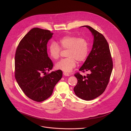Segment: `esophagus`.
Returning <instances> with one entry per match:
<instances>
[{
  "mask_svg": "<svg viewBox=\"0 0 131 131\" xmlns=\"http://www.w3.org/2000/svg\"><path fill=\"white\" fill-rule=\"evenodd\" d=\"M63 74H64V76H69L71 75L70 73H69L68 72H63Z\"/></svg>",
  "mask_w": 131,
  "mask_h": 131,
  "instance_id": "obj_1",
  "label": "esophagus"
}]
</instances>
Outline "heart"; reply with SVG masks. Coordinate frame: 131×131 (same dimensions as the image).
<instances>
[{
    "mask_svg": "<svg viewBox=\"0 0 131 131\" xmlns=\"http://www.w3.org/2000/svg\"><path fill=\"white\" fill-rule=\"evenodd\" d=\"M68 50L66 59L58 62L55 67L64 71H71L77 65V61L83 62L87 58L89 52V46L88 41L83 38H78L74 36H66L62 37L57 43L52 42L49 47L50 57L57 60L59 58L61 48Z\"/></svg>",
    "mask_w": 131,
    "mask_h": 131,
    "instance_id": "1",
    "label": "heart"
}]
</instances>
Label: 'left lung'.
I'll list each match as a JSON object with an SVG mask.
<instances>
[{"label":"left lung","mask_w":131,"mask_h":131,"mask_svg":"<svg viewBox=\"0 0 131 131\" xmlns=\"http://www.w3.org/2000/svg\"><path fill=\"white\" fill-rule=\"evenodd\" d=\"M93 36L92 49L80 71H90L86 76L74 74L77 80L74 87L75 94L85 101L94 99L105 91L109 81L113 64L108 43L104 36L90 26L85 25Z\"/></svg>","instance_id":"8db88e82"}]
</instances>
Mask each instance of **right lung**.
I'll return each mask as SVG.
<instances>
[{"instance_id":"obj_1","label":"right lung","mask_w":131,"mask_h":131,"mask_svg":"<svg viewBox=\"0 0 131 131\" xmlns=\"http://www.w3.org/2000/svg\"><path fill=\"white\" fill-rule=\"evenodd\" d=\"M53 34L34 28L21 40L15 52V79L24 94L37 102L48 99L62 77L61 70L47 73L53 66L47 53V43Z\"/></svg>"}]
</instances>
